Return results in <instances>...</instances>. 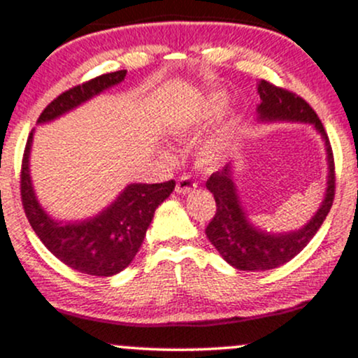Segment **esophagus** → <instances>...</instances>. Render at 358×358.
Wrapping results in <instances>:
<instances>
[{
  "label": "esophagus",
  "instance_id": "esophagus-1",
  "mask_svg": "<svg viewBox=\"0 0 358 358\" xmlns=\"http://www.w3.org/2000/svg\"><path fill=\"white\" fill-rule=\"evenodd\" d=\"M195 188H197V183L194 182V178H192V176L182 175L178 180H176V188H175L176 194L185 195V194H188V192L195 190Z\"/></svg>",
  "mask_w": 358,
  "mask_h": 358
}]
</instances>
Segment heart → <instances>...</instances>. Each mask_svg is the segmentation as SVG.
<instances>
[{
	"instance_id": "1",
	"label": "heart",
	"mask_w": 358,
	"mask_h": 358,
	"mask_svg": "<svg viewBox=\"0 0 358 358\" xmlns=\"http://www.w3.org/2000/svg\"><path fill=\"white\" fill-rule=\"evenodd\" d=\"M227 105H229V100L224 93H210L200 101L197 112L194 113L190 120H187L185 124H182L178 127V132H188L192 129L199 127L200 124L203 122H209L217 119L219 115H222L226 112ZM234 134V122L233 120H227L226 124L215 132L214 136H210L209 139L203 141L197 149V156L199 161L206 166H215L224 159L226 156L227 148H229L231 139H233ZM166 156H170L166 152Z\"/></svg>"
}]
</instances>
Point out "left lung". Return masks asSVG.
<instances>
[{"label":"left lung","instance_id":"1","mask_svg":"<svg viewBox=\"0 0 358 358\" xmlns=\"http://www.w3.org/2000/svg\"><path fill=\"white\" fill-rule=\"evenodd\" d=\"M258 95L260 105L257 112L260 122H304L311 124L317 134H321L328 159V182L323 202L309 222H306L301 229L277 234L262 231L248 219L239 200L231 163L222 170L212 173L206 187L214 195L217 209L207 226L206 234L229 265L250 272L277 268L299 255L321 227L335 197V161L328 134L316 112L301 96L265 80L258 81Z\"/></svg>","mask_w":358,"mask_h":358}]
</instances>
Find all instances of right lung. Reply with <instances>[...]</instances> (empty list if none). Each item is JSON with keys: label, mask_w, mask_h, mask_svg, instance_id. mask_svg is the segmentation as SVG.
<instances>
[{"label": "right lung", "mask_w": 358, "mask_h": 358, "mask_svg": "<svg viewBox=\"0 0 358 358\" xmlns=\"http://www.w3.org/2000/svg\"><path fill=\"white\" fill-rule=\"evenodd\" d=\"M125 74V69L115 71L74 86L50 101L37 122L45 124L59 119L105 90L122 83ZM32 139L34 131L30 132L23 152L20 192L27 219L35 234L54 257L73 270L95 277H112L122 272L134 260L155 217V210L170 197L175 190V182L131 183L108 207L93 217L85 221H56L38 203L34 192L30 178Z\"/></svg>", "instance_id": "add662e5"}]
</instances>
